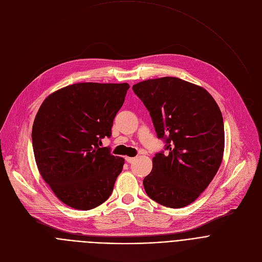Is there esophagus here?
<instances>
[{"mask_svg": "<svg viewBox=\"0 0 262 262\" xmlns=\"http://www.w3.org/2000/svg\"><path fill=\"white\" fill-rule=\"evenodd\" d=\"M125 159H126V161H127L128 163H132V162L135 160V158H133V157H126Z\"/></svg>", "mask_w": 262, "mask_h": 262, "instance_id": "obj_1", "label": "esophagus"}]
</instances>
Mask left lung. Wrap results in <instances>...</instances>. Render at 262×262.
<instances>
[{"mask_svg":"<svg viewBox=\"0 0 262 262\" xmlns=\"http://www.w3.org/2000/svg\"><path fill=\"white\" fill-rule=\"evenodd\" d=\"M132 90L149 110L167 151L155 154L144 190L165 207L187 206L206 189L222 163V112L207 91L179 78L150 79Z\"/></svg>","mask_w":262,"mask_h":262,"instance_id":"1","label":"left lung"}]
</instances>
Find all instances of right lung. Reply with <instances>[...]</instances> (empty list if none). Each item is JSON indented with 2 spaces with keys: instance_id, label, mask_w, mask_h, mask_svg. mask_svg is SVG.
I'll return each mask as SVG.
<instances>
[{
  "instance_id": "right-lung-1",
  "label": "right lung",
  "mask_w": 262,
  "mask_h": 262,
  "mask_svg": "<svg viewBox=\"0 0 262 262\" xmlns=\"http://www.w3.org/2000/svg\"><path fill=\"white\" fill-rule=\"evenodd\" d=\"M128 83H77L50 95L33 123L32 146L41 177L66 205L90 210L111 194L125 160L100 148L111 136Z\"/></svg>"
}]
</instances>
